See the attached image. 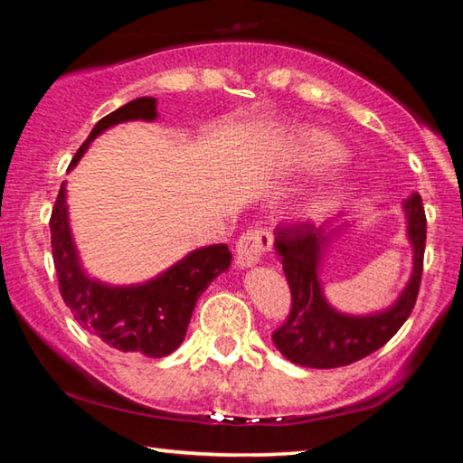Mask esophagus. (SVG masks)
Instances as JSON below:
<instances>
[{
	"label": "esophagus",
	"mask_w": 463,
	"mask_h": 463,
	"mask_svg": "<svg viewBox=\"0 0 463 463\" xmlns=\"http://www.w3.org/2000/svg\"><path fill=\"white\" fill-rule=\"evenodd\" d=\"M271 245H273L271 234L265 229L245 231L239 237L237 250H234L237 265H241V268H250V265L260 261L265 253H269Z\"/></svg>",
	"instance_id": "34e87169"
}]
</instances>
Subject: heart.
<instances>
[{
  "instance_id": "heart-1",
  "label": "heart",
  "mask_w": 463,
  "mask_h": 463,
  "mask_svg": "<svg viewBox=\"0 0 463 463\" xmlns=\"http://www.w3.org/2000/svg\"><path fill=\"white\" fill-rule=\"evenodd\" d=\"M292 148L307 167H326L343 159V148L336 145L333 138L318 135V132H307V135L294 137ZM333 203H335V195L323 194L320 198L315 200V208L325 210V208H331Z\"/></svg>"
}]
</instances>
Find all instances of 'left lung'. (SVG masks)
Returning <instances> with one entry per match:
<instances>
[{"label": "left lung", "instance_id": "obj_1", "mask_svg": "<svg viewBox=\"0 0 463 463\" xmlns=\"http://www.w3.org/2000/svg\"><path fill=\"white\" fill-rule=\"evenodd\" d=\"M404 210L414 250L412 276L394 307L370 317L341 315L326 304L318 281L320 260L328 242L326 234L310 222L278 226L276 249L292 294L286 323L271 335L281 355L298 365L331 370L359 362L398 333L417 302L427 241L425 206L417 192L404 200Z\"/></svg>", "mask_w": 463, "mask_h": 463}]
</instances>
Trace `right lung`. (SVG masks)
Wrapping results in <instances>:
<instances>
[{
    "label": "right lung",
    "mask_w": 463,
    "mask_h": 463,
    "mask_svg": "<svg viewBox=\"0 0 463 463\" xmlns=\"http://www.w3.org/2000/svg\"><path fill=\"white\" fill-rule=\"evenodd\" d=\"M155 98H137L101 118L75 153L71 165L99 132L128 120H155ZM51 247L62 302L85 331L99 336L108 347L146 357L169 355L182 345L198 298L210 281L231 265L226 245L194 250L174 268L143 286L112 288L85 276L69 231L65 185H61L51 214Z\"/></svg>",
    "instance_id": "add662e5"
}]
</instances>
